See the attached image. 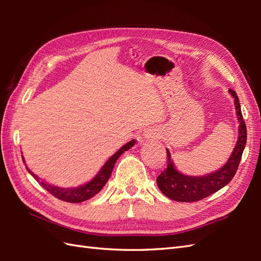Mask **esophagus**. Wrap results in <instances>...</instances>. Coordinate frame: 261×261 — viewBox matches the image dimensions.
Listing matches in <instances>:
<instances>
[{
	"mask_svg": "<svg viewBox=\"0 0 261 261\" xmlns=\"http://www.w3.org/2000/svg\"><path fill=\"white\" fill-rule=\"evenodd\" d=\"M146 137L148 138V139H150V138H154V135H152L151 132H148V134L146 135Z\"/></svg>",
	"mask_w": 261,
	"mask_h": 261,
	"instance_id": "34e87169",
	"label": "esophagus"
}]
</instances>
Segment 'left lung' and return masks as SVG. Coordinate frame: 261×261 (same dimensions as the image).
Instances as JSON below:
<instances>
[{
    "label": "left lung",
    "mask_w": 261,
    "mask_h": 261,
    "mask_svg": "<svg viewBox=\"0 0 261 261\" xmlns=\"http://www.w3.org/2000/svg\"><path fill=\"white\" fill-rule=\"evenodd\" d=\"M229 92L234 98L236 113L238 122H239V129H238L239 136H238L237 143L229 160L220 169L211 174L203 176H188L181 174L176 169L173 159H171V154L168 149H166L168 165L167 168H165L163 173L158 176L157 185L164 195L168 198L174 199L176 202H196L212 195L225 185H228L234 177L247 143V127L242 118L239 98L234 91L229 90Z\"/></svg>",
    "instance_id": "obj_1"
}]
</instances>
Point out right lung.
<instances>
[{"mask_svg": "<svg viewBox=\"0 0 261 261\" xmlns=\"http://www.w3.org/2000/svg\"><path fill=\"white\" fill-rule=\"evenodd\" d=\"M135 143H136V140H131L127 143H125L123 147H121L112 157H110L107 162H105V164L102 166V168L99 169L98 173L94 176L90 181H87L84 185H81L79 187L64 188V187H58L51 184H48V182L40 180V178H39L37 175L33 174L32 171L27 167V166L25 168L32 175L33 178H35L39 184H40L46 191H48L55 197H57L58 199H62V201L68 202V203H81L92 198L94 195H96V194L102 190L104 185L107 184V181L109 180L111 174H112V170L116 160L119 159V157L124 151L129 150L130 148L134 147ZM22 160H23V163L25 165L23 156H22Z\"/></svg>", "mask_w": 261, "mask_h": 261, "instance_id": "obj_1", "label": "right lung"}]
</instances>
